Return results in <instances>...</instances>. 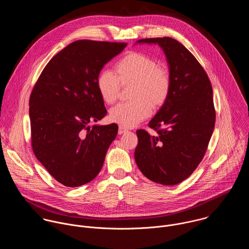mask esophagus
<instances>
[{
	"instance_id": "34e87169",
	"label": "esophagus",
	"mask_w": 249,
	"mask_h": 249,
	"mask_svg": "<svg viewBox=\"0 0 249 249\" xmlns=\"http://www.w3.org/2000/svg\"><path fill=\"white\" fill-rule=\"evenodd\" d=\"M128 130L126 128H124V126H119V134H124L125 132H127Z\"/></svg>"
}]
</instances>
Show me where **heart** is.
Returning a JSON list of instances; mask_svg holds the SVG:
<instances>
[{
    "instance_id": "heart-1",
    "label": "heart",
    "mask_w": 249,
    "mask_h": 249,
    "mask_svg": "<svg viewBox=\"0 0 249 249\" xmlns=\"http://www.w3.org/2000/svg\"><path fill=\"white\" fill-rule=\"evenodd\" d=\"M116 73L104 70L97 77V89L102 100L113 104L119 95L121 83L133 82L129 103H121L111 108L109 119L124 127H132L151 114L153 107L163 106L171 91V77L165 68L153 58L141 53H131L120 59Z\"/></svg>"
}]
</instances>
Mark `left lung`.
<instances>
[{
	"instance_id": "obj_1",
	"label": "left lung",
	"mask_w": 249,
	"mask_h": 249,
	"mask_svg": "<svg viewBox=\"0 0 249 249\" xmlns=\"http://www.w3.org/2000/svg\"><path fill=\"white\" fill-rule=\"evenodd\" d=\"M137 44L158 45L165 53L171 91L148 125L158 129L150 136L139 129L134 158L149 180L173 186L189 178L202 160L215 121L213 89L196 58L171 37L145 38Z\"/></svg>"
}]
</instances>
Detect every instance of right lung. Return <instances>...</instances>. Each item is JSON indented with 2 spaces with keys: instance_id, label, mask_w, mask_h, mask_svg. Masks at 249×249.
<instances>
[{
  "instance_id": "obj_1",
  "label": "right lung",
  "mask_w": 249,
  "mask_h": 249,
  "mask_svg": "<svg viewBox=\"0 0 249 249\" xmlns=\"http://www.w3.org/2000/svg\"><path fill=\"white\" fill-rule=\"evenodd\" d=\"M124 43L78 40L54 55L30 98L33 149L59 183L78 187L101 172L118 125L97 123L107 114L97 77Z\"/></svg>"
}]
</instances>
